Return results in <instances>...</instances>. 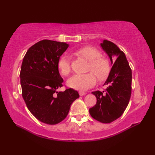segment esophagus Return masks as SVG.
I'll return each instance as SVG.
<instances>
[{
	"mask_svg": "<svg viewBox=\"0 0 155 155\" xmlns=\"http://www.w3.org/2000/svg\"><path fill=\"white\" fill-rule=\"evenodd\" d=\"M78 94H79V95L81 96H84L85 94V91H80L79 92H78Z\"/></svg>",
	"mask_w": 155,
	"mask_h": 155,
	"instance_id": "esophagus-1",
	"label": "esophagus"
}]
</instances>
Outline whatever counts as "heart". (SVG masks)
<instances>
[{"label": "heart", "mask_w": 155, "mask_h": 155, "mask_svg": "<svg viewBox=\"0 0 155 155\" xmlns=\"http://www.w3.org/2000/svg\"><path fill=\"white\" fill-rule=\"evenodd\" d=\"M74 54L89 61L87 72L91 73L72 76L67 81L68 87L75 90H86L96 83V78L93 74L99 81L105 80L108 77L110 71L109 61L106 57L101 55L98 49L91 46H85L76 50ZM58 68L63 76L66 77L69 75L72 72L69 57L66 55L62 56L58 61Z\"/></svg>", "instance_id": "heart-1"}]
</instances>
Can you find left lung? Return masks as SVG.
<instances>
[{"mask_svg":"<svg viewBox=\"0 0 155 155\" xmlns=\"http://www.w3.org/2000/svg\"><path fill=\"white\" fill-rule=\"evenodd\" d=\"M101 46L109 56L113 66L103 85L107 86L105 90L91 92L97 102L90 109V114L97 121L107 124L119 118L128 106L131 95L132 72L125 54L117 45L104 40Z\"/></svg>","mask_w":155,"mask_h":155,"instance_id":"left-lung-1","label":"left lung"}]
</instances>
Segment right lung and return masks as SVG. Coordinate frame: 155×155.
Listing matches in <instances>:
<instances>
[{
  "label": "right lung",
  "mask_w": 155,
  "mask_h": 155,
  "mask_svg": "<svg viewBox=\"0 0 155 155\" xmlns=\"http://www.w3.org/2000/svg\"><path fill=\"white\" fill-rule=\"evenodd\" d=\"M69 44L44 40L30 47L20 70L22 97L28 109L40 122L56 124L64 120L70 106L79 97L78 91L67 89L57 91L64 79L58 61Z\"/></svg>",
  "instance_id": "obj_1"
}]
</instances>
